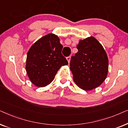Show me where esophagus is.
Wrapping results in <instances>:
<instances>
[{
  "label": "esophagus",
  "instance_id": "34e87169",
  "mask_svg": "<svg viewBox=\"0 0 128 128\" xmlns=\"http://www.w3.org/2000/svg\"><path fill=\"white\" fill-rule=\"evenodd\" d=\"M66 59H67L68 63H69V64L70 61V56H68L67 58H66Z\"/></svg>",
  "mask_w": 128,
  "mask_h": 128
}]
</instances>
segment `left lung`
Wrapping results in <instances>:
<instances>
[{"label":"left lung","mask_w":128,"mask_h":128,"mask_svg":"<svg viewBox=\"0 0 128 128\" xmlns=\"http://www.w3.org/2000/svg\"><path fill=\"white\" fill-rule=\"evenodd\" d=\"M78 52L71 57L70 69L75 83L84 90L100 86L107 76L108 59L102 45L93 36L80 40Z\"/></svg>","instance_id":"left-lung-1"}]
</instances>
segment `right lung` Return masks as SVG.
Returning a JSON list of instances; mask_svg holds the SVG:
<instances>
[{"instance_id": "add662e5", "label": "right lung", "mask_w": 128, "mask_h": 128, "mask_svg": "<svg viewBox=\"0 0 128 128\" xmlns=\"http://www.w3.org/2000/svg\"><path fill=\"white\" fill-rule=\"evenodd\" d=\"M62 45L58 36L49 34L36 41L27 53L26 72L30 81L38 87H45L53 81L62 66L68 60L62 55Z\"/></svg>"}]
</instances>
